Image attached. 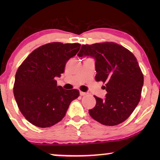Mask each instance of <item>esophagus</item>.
Listing matches in <instances>:
<instances>
[{
	"instance_id": "obj_1",
	"label": "esophagus",
	"mask_w": 160,
	"mask_h": 160,
	"mask_svg": "<svg viewBox=\"0 0 160 160\" xmlns=\"http://www.w3.org/2000/svg\"><path fill=\"white\" fill-rule=\"evenodd\" d=\"M85 95H87V92H82L80 91V95L81 96H84Z\"/></svg>"
}]
</instances>
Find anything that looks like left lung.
Wrapping results in <instances>:
<instances>
[{"instance_id":"8db88e82","label":"left lung","mask_w":160,"mask_h":160,"mask_svg":"<svg viewBox=\"0 0 160 160\" xmlns=\"http://www.w3.org/2000/svg\"><path fill=\"white\" fill-rule=\"evenodd\" d=\"M78 57L95 58V80L106 83V99L94 96L96 105L89 109L92 118L106 126H115L132 114L141 100L143 75L130 50L113 42L82 46Z\"/></svg>"}]
</instances>
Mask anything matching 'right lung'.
Listing matches in <instances>:
<instances>
[{"label": "right lung", "mask_w": 160, "mask_h": 160, "mask_svg": "<svg viewBox=\"0 0 160 160\" xmlns=\"http://www.w3.org/2000/svg\"><path fill=\"white\" fill-rule=\"evenodd\" d=\"M78 43L52 42L33 50L15 75L14 95L24 117L38 128H49L63 119L78 89L57 86L55 77L64 72L69 59L79 51Z\"/></svg>", "instance_id": "1"}]
</instances>
